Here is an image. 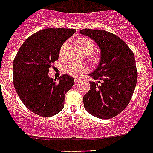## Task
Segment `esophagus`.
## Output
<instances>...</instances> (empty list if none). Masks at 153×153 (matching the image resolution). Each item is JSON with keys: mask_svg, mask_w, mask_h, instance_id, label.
I'll return each instance as SVG.
<instances>
[{"mask_svg": "<svg viewBox=\"0 0 153 153\" xmlns=\"http://www.w3.org/2000/svg\"><path fill=\"white\" fill-rule=\"evenodd\" d=\"M80 81H81V80H80L79 78H75V84H78V83H79Z\"/></svg>", "mask_w": 153, "mask_h": 153, "instance_id": "1", "label": "esophagus"}]
</instances>
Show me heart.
<instances>
[{
  "mask_svg": "<svg viewBox=\"0 0 153 153\" xmlns=\"http://www.w3.org/2000/svg\"><path fill=\"white\" fill-rule=\"evenodd\" d=\"M77 44H78V46L82 52H84V51H89V52H92L94 49L93 43H92V41L90 39L87 38H79L77 41ZM64 47H65V44L63 46L62 49H64ZM95 61H97V59H95ZM64 69H65V71L69 75L74 77H78L87 71L88 67L86 64H78V63L75 62H69L65 66Z\"/></svg>",
  "mask_w": 153,
  "mask_h": 153,
  "instance_id": "obj_1",
  "label": "heart"
}]
</instances>
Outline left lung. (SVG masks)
I'll return each mask as SVG.
<instances>
[{
  "mask_svg": "<svg viewBox=\"0 0 153 153\" xmlns=\"http://www.w3.org/2000/svg\"><path fill=\"white\" fill-rule=\"evenodd\" d=\"M80 33L92 38L101 49L98 67L89 74L98 83L89 82L84 96L89 113L109 119L121 113L129 104L138 78L134 54L119 37L101 29H84Z\"/></svg>",
  "mask_w": 153,
  "mask_h": 153,
  "instance_id": "1",
  "label": "left lung"
}]
</instances>
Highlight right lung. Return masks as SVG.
<instances>
[{
  "label": "right lung",
  "mask_w": 153,
  "mask_h": 153,
  "mask_svg": "<svg viewBox=\"0 0 153 153\" xmlns=\"http://www.w3.org/2000/svg\"><path fill=\"white\" fill-rule=\"evenodd\" d=\"M75 29H44L29 36L21 45L13 61V84L20 99L28 109L42 117H51L64 106L66 93L74 79L63 75L49 78V67L58 59L64 42Z\"/></svg>",
  "instance_id": "obj_1"
}]
</instances>
